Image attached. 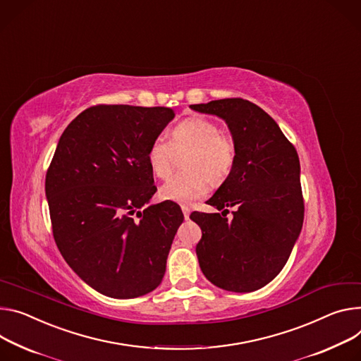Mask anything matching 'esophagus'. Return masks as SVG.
Returning a JSON list of instances; mask_svg holds the SVG:
<instances>
[{"label":"esophagus","instance_id":"34e87169","mask_svg":"<svg viewBox=\"0 0 361 361\" xmlns=\"http://www.w3.org/2000/svg\"><path fill=\"white\" fill-rule=\"evenodd\" d=\"M181 210H183L184 219L187 220V219H188V216H190V207H188V206H185V204H183V206H181Z\"/></svg>","mask_w":361,"mask_h":361}]
</instances>
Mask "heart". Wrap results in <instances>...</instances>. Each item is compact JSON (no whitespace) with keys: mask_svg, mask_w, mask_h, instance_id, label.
Returning <instances> with one entry per match:
<instances>
[{"mask_svg":"<svg viewBox=\"0 0 361 361\" xmlns=\"http://www.w3.org/2000/svg\"><path fill=\"white\" fill-rule=\"evenodd\" d=\"M190 148L183 167L161 187V197L176 203H192L209 192L210 181L221 183L231 174L236 161V144L223 133L217 122L204 116H191L174 126L170 141L158 135L147 151L152 174L167 178L173 171L174 151Z\"/></svg>","mask_w":361,"mask_h":361,"instance_id":"b5f03b06","label":"heart"}]
</instances>
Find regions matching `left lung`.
<instances>
[{"label":"left lung","instance_id":"1","mask_svg":"<svg viewBox=\"0 0 361 361\" xmlns=\"http://www.w3.org/2000/svg\"><path fill=\"white\" fill-rule=\"evenodd\" d=\"M190 108L224 119L236 144L235 166L207 202L226 212L235 207L234 219L190 214L203 233L195 246L200 268L221 289L256 290L282 271L301 233L304 199L297 149L264 109L240 97Z\"/></svg>","mask_w":361,"mask_h":361}]
</instances>
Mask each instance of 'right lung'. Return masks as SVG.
<instances>
[{"instance_id":"right-lung-1","label":"right lung","mask_w":361,"mask_h":361,"mask_svg":"<svg viewBox=\"0 0 361 361\" xmlns=\"http://www.w3.org/2000/svg\"><path fill=\"white\" fill-rule=\"evenodd\" d=\"M171 108L96 105L61 134L46 174L54 242L68 265L106 297L154 290L166 274L177 228L174 202L142 209L157 191L147 161Z\"/></svg>"}]
</instances>
